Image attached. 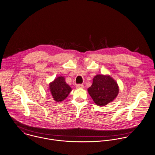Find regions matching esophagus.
Masks as SVG:
<instances>
[{"label":"esophagus","mask_w":155,"mask_h":155,"mask_svg":"<svg viewBox=\"0 0 155 155\" xmlns=\"http://www.w3.org/2000/svg\"><path fill=\"white\" fill-rule=\"evenodd\" d=\"M84 85L83 84H78L76 85V88H84Z\"/></svg>","instance_id":"obj_1"}]
</instances>
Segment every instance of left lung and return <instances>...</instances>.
I'll use <instances>...</instances> for the list:
<instances>
[{
    "instance_id": "8db88e82",
    "label": "left lung",
    "mask_w": 155,
    "mask_h": 155,
    "mask_svg": "<svg viewBox=\"0 0 155 155\" xmlns=\"http://www.w3.org/2000/svg\"><path fill=\"white\" fill-rule=\"evenodd\" d=\"M88 92L96 104L103 106L112 102L117 96L119 87L117 82L109 75L97 74Z\"/></svg>"
}]
</instances>
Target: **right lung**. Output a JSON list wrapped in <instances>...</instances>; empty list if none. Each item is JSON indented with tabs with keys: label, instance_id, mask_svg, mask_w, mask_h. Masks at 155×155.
Segmentation results:
<instances>
[{
	"label": "right lung",
	"instance_id": "1",
	"mask_svg": "<svg viewBox=\"0 0 155 155\" xmlns=\"http://www.w3.org/2000/svg\"><path fill=\"white\" fill-rule=\"evenodd\" d=\"M49 91L55 102H62L68 96L71 88L65 82L63 76H59L49 84Z\"/></svg>",
	"mask_w": 155,
	"mask_h": 155
}]
</instances>
